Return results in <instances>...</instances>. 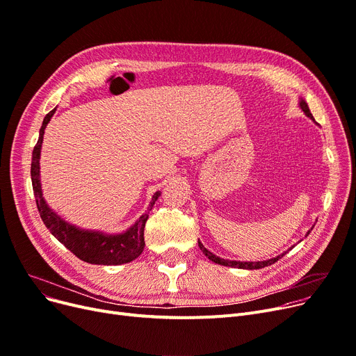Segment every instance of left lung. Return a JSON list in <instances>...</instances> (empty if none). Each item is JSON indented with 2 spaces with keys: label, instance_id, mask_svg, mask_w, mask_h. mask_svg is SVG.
Here are the masks:
<instances>
[{
  "label": "left lung",
  "instance_id": "obj_1",
  "mask_svg": "<svg viewBox=\"0 0 356 356\" xmlns=\"http://www.w3.org/2000/svg\"><path fill=\"white\" fill-rule=\"evenodd\" d=\"M300 106H301V109H302V112L310 118V119H313L314 120V118H313V115L310 113V109H308V106H307V103L304 102V100H301L300 102ZM313 229V228H312ZM310 234V231H308L307 233V236ZM197 244H199V249L202 250V253L209 259V260H212V261H215V264H218V265H222V266H231V268H238V269H261V268H265V266H269V265H273L275 261H277L280 260L284 254H286V253H282V254H280V256H276V257H273V259H268V260H264V261H236V260H225V259H221V257H218V256H215L213 253H211L209 250H207L205 247H204V244L200 243L199 240H197Z\"/></svg>",
  "mask_w": 356,
  "mask_h": 356
}]
</instances>
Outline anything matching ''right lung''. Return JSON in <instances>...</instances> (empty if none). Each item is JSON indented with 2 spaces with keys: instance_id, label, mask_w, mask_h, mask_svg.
Masks as SVG:
<instances>
[{
  "instance_id": "1",
  "label": "right lung",
  "mask_w": 356,
  "mask_h": 356,
  "mask_svg": "<svg viewBox=\"0 0 356 356\" xmlns=\"http://www.w3.org/2000/svg\"><path fill=\"white\" fill-rule=\"evenodd\" d=\"M56 109L51 111L44 116L42 128L39 132V140L35 145L33 156H32V184H33V193L36 197V205L40 213V218L43 224L46 225L52 236L58 238V241L63 243L70 252H72L76 257L87 261V264L92 265H122L132 261L140 256L144 250V228L145 222L148 220V213L152 209L154 204L160 196V192L154 193L151 204L147 209V212L138 220L128 231L123 234L116 236H106L97 231H83L80 228H75L74 225L60 220L59 216L49 209L46 205L42 196V188H40V179H39V159H40V148L43 141L44 128L48 125L51 118L54 116Z\"/></svg>"
}]
</instances>
